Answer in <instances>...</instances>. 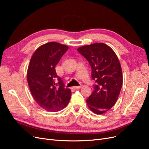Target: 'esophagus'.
I'll return each instance as SVG.
<instances>
[{
  "label": "esophagus",
  "instance_id": "obj_1",
  "mask_svg": "<svg viewBox=\"0 0 149 149\" xmlns=\"http://www.w3.org/2000/svg\"><path fill=\"white\" fill-rule=\"evenodd\" d=\"M82 87V86H73V89H79Z\"/></svg>",
  "mask_w": 149,
  "mask_h": 149
}]
</instances>
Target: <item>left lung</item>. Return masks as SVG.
<instances>
[{"instance_id": "left-lung-1", "label": "left lung", "mask_w": 149, "mask_h": 149, "mask_svg": "<svg viewBox=\"0 0 149 149\" xmlns=\"http://www.w3.org/2000/svg\"><path fill=\"white\" fill-rule=\"evenodd\" d=\"M77 49L89 61L92 78L97 83L86 101L88 107L96 114L105 113L118 101L123 86V71L118 57L113 49L103 43L84 45Z\"/></svg>"}]
</instances>
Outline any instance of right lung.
Instances as JSON below:
<instances>
[{"label": "right lung", "mask_w": 149, "mask_h": 149, "mask_svg": "<svg viewBox=\"0 0 149 149\" xmlns=\"http://www.w3.org/2000/svg\"><path fill=\"white\" fill-rule=\"evenodd\" d=\"M68 49L65 45L51 42L39 47L31 57L26 73L29 87L34 100L46 111H59L70 100L71 90L64 87L55 68Z\"/></svg>", "instance_id": "add662e5"}]
</instances>
